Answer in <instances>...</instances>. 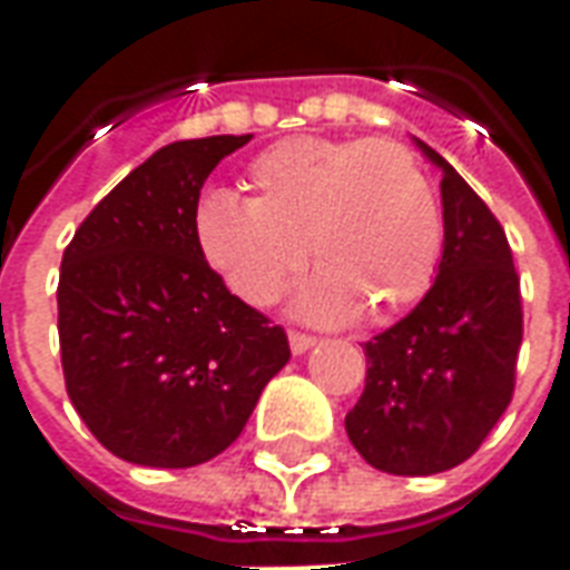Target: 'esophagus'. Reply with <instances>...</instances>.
<instances>
[{
    "label": "esophagus",
    "mask_w": 570,
    "mask_h": 570,
    "mask_svg": "<svg viewBox=\"0 0 570 570\" xmlns=\"http://www.w3.org/2000/svg\"><path fill=\"white\" fill-rule=\"evenodd\" d=\"M314 335L308 333H298V330H289V347H293V354H305L308 347H314Z\"/></svg>",
    "instance_id": "esophagus-1"
}]
</instances>
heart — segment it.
Returning a JSON list of instances; mask_svg holds the SVG:
<instances>
[{
    "mask_svg": "<svg viewBox=\"0 0 570 570\" xmlns=\"http://www.w3.org/2000/svg\"><path fill=\"white\" fill-rule=\"evenodd\" d=\"M247 200L213 191L195 210L200 256L247 305L265 308L305 262L321 274L305 311L338 321L357 305L384 321L433 281L440 204L419 158L394 140L293 137L256 155Z\"/></svg>",
    "mask_w": 570,
    "mask_h": 570,
    "instance_id": "heart-1",
    "label": "heart"
}]
</instances>
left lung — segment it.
I'll list each match as a JSON object with an SVG mask.
<instances>
[{
  "mask_svg": "<svg viewBox=\"0 0 570 570\" xmlns=\"http://www.w3.org/2000/svg\"><path fill=\"white\" fill-rule=\"evenodd\" d=\"M440 274L403 321L363 345L366 387L347 412V440L366 464L430 476L464 464L515 387L522 293L498 216L442 155Z\"/></svg>",
  "mask_w": 570,
  "mask_h": 570,
  "instance_id": "8db88e82",
  "label": "left lung"
}]
</instances>
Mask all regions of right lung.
I'll return each instance as SVG.
<instances>
[{
  "label": "right lung",
  "mask_w": 570,
  "mask_h": 570,
  "mask_svg": "<svg viewBox=\"0 0 570 570\" xmlns=\"http://www.w3.org/2000/svg\"><path fill=\"white\" fill-rule=\"evenodd\" d=\"M249 142L164 146L130 170L63 249L57 333L79 419L116 458L183 470L240 436L289 342L200 256L195 210L216 164Z\"/></svg>",
  "instance_id": "obj_1"
}]
</instances>
